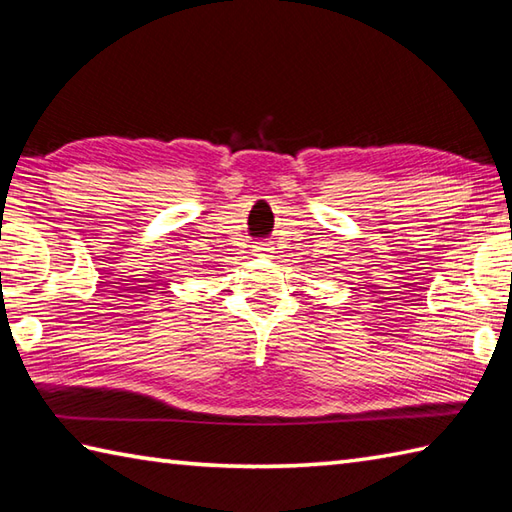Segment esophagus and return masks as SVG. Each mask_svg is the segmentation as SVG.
I'll return each instance as SVG.
<instances>
[{
    "label": "esophagus",
    "instance_id": "34e87169",
    "mask_svg": "<svg viewBox=\"0 0 512 512\" xmlns=\"http://www.w3.org/2000/svg\"><path fill=\"white\" fill-rule=\"evenodd\" d=\"M268 253H273V246H270V242H259L257 246H255V255H268Z\"/></svg>",
    "mask_w": 512,
    "mask_h": 512
}]
</instances>
